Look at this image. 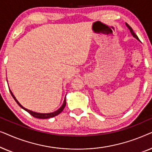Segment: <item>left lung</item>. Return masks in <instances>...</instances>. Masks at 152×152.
Returning a JSON list of instances; mask_svg holds the SVG:
<instances>
[{"label":"left lung","instance_id":"obj_1","mask_svg":"<svg viewBox=\"0 0 152 152\" xmlns=\"http://www.w3.org/2000/svg\"><path fill=\"white\" fill-rule=\"evenodd\" d=\"M126 26H127V28H129V30H130V32H131V33H132V34L133 35V37H134V38H136V39H138V40H139L138 36H137V35H136V34H135L134 32V30H133V29H132V28H131V26H129V25H128V24L126 23Z\"/></svg>","mask_w":152,"mask_h":152}]
</instances>
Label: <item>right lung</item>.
<instances>
[{
    "label": "right lung",
    "instance_id": "right-lung-1",
    "mask_svg": "<svg viewBox=\"0 0 152 152\" xmlns=\"http://www.w3.org/2000/svg\"><path fill=\"white\" fill-rule=\"evenodd\" d=\"M9 90H10V93H11L12 96L13 97V98L14 99V100H15V101L16 102V103H17L19 105L20 107H21L23 109H24L25 111H26L27 112H28V113H30L31 115H32L33 117L37 118H39V119H47V118H50L55 117V116L57 115H59V114L60 113H61V112L62 111H63L64 109V108H65V107H66V97H65V99H64V101L63 104H62L61 107H60L59 109L57 110V111H55V112H53V113H37V112L32 111H30V110L27 109H26V108H24L23 107V106H22L21 104H20L19 102H18L17 99H16V97H14V95H13V93H12V92L11 91V90H10V88H9Z\"/></svg>",
    "mask_w": 152,
    "mask_h": 152
}]
</instances>
